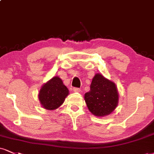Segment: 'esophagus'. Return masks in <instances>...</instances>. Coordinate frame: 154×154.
<instances>
[{
    "instance_id": "1",
    "label": "esophagus",
    "mask_w": 154,
    "mask_h": 154,
    "mask_svg": "<svg viewBox=\"0 0 154 154\" xmlns=\"http://www.w3.org/2000/svg\"><path fill=\"white\" fill-rule=\"evenodd\" d=\"M73 90H74V92H81L80 89L77 88H73Z\"/></svg>"
}]
</instances>
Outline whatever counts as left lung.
Returning a JSON list of instances; mask_svg holds the SVG:
<instances>
[{
  "label": "left lung",
  "instance_id": "left-lung-1",
  "mask_svg": "<svg viewBox=\"0 0 154 154\" xmlns=\"http://www.w3.org/2000/svg\"><path fill=\"white\" fill-rule=\"evenodd\" d=\"M84 98L91 113L97 117H104L118 106L119 95L113 82L97 73L92 78L90 90L85 94Z\"/></svg>",
  "mask_w": 154,
  "mask_h": 154
}]
</instances>
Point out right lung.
Returning <instances> with one entry per match:
<instances>
[{
    "label": "right lung",
    "instance_id": "obj_1",
    "mask_svg": "<svg viewBox=\"0 0 154 154\" xmlns=\"http://www.w3.org/2000/svg\"><path fill=\"white\" fill-rule=\"evenodd\" d=\"M69 90L63 84L60 77L55 76L42 85L38 93V100L44 108L56 110L63 104Z\"/></svg>",
    "mask_w": 154,
    "mask_h": 154
}]
</instances>
